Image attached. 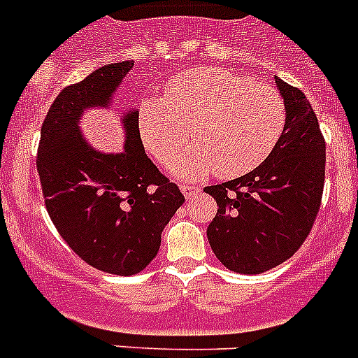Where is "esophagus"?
I'll use <instances>...</instances> for the list:
<instances>
[{
	"label": "esophagus",
	"mask_w": 358,
	"mask_h": 358,
	"mask_svg": "<svg viewBox=\"0 0 358 358\" xmlns=\"http://www.w3.org/2000/svg\"><path fill=\"white\" fill-rule=\"evenodd\" d=\"M181 192L186 199H189V201H192V199H194L195 195L201 192V188H199V186H192V185H182Z\"/></svg>",
	"instance_id": "esophagus-1"
}]
</instances>
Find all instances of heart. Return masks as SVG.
Segmentation results:
<instances>
[{"instance_id":"1","label":"heart","mask_w":358,"mask_h":358,"mask_svg":"<svg viewBox=\"0 0 358 358\" xmlns=\"http://www.w3.org/2000/svg\"><path fill=\"white\" fill-rule=\"evenodd\" d=\"M285 125V102L274 87L213 66L173 75L164 96L141 98L138 115L141 143L161 164L181 156L192 131L195 143L173 166L185 181L252 172L273 154Z\"/></svg>"}]
</instances>
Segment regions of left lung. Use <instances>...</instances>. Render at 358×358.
Returning <instances> with one entry per match:
<instances>
[{
  "instance_id": "8db88e82",
  "label": "left lung",
  "mask_w": 358,
  "mask_h": 358,
  "mask_svg": "<svg viewBox=\"0 0 358 358\" xmlns=\"http://www.w3.org/2000/svg\"><path fill=\"white\" fill-rule=\"evenodd\" d=\"M274 84L287 109L280 143L252 172L206 188L218 206L208 242L240 274H260L289 260L321 206L327 145L317 116L297 87L276 75Z\"/></svg>"
}]
</instances>
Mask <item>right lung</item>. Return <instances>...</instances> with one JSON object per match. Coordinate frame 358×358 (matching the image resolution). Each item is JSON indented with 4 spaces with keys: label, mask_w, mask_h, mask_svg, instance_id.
<instances>
[{
    "label": "right lung",
    "mask_w": 358,
    "mask_h": 358,
    "mask_svg": "<svg viewBox=\"0 0 358 358\" xmlns=\"http://www.w3.org/2000/svg\"><path fill=\"white\" fill-rule=\"evenodd\" d=\"M134 62L94 69L53 100L41 127L37 172L52 222L91 267L118 276L154 260L161 233L185 195L148 159L138 131L140 110L116 113L125 132L122 152H100L80 131L90 109H109Z\"/></svg>",
    "instance_id": "obj_1"
}]
</instances>
